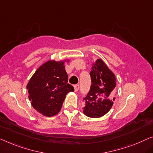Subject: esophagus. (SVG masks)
<instances>
[{
	"label": "esophagus",
	"instance_id": "obj_1",
	"mask_svg": "<svg viewBox=\"0 0 153 153\" xmlns=\"http://www.w3.org/2000/svg\"><path fill=\"white\" fill-rule=\"evenodd\" d=\"M74 89H75V91L76 92H77V91H78V88H79V85L78 84H76V85H74Z\"/></svg>",
	"mask_w": 153,
	"mask_h": 153
}]
</instances>
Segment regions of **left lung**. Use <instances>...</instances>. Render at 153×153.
<instances>
[{"label":"left lung","instance_id":"1","mask_svg":"<svg viewBox=\"0 0 153 153\" xmlns=\"http://www.w3.org/2000/svg\"><path fill=\"white\" fill-rule=\"evenodd\" d=\"M91 89L83 99V113L87 117L99 118L108 112L115 97L116 77L115 74L102 59L93 64L91 73Z\"/></svg>","mask_w":153,"mask_h":153}]
</instances>
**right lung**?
Segmentation results:
<instances>
[{
	"label": "right lung",
	"mask_w": 153,
	"mask_h": 153,
	"mask_svg": "<svg viewBox=\"0 0 153 153\" xmlns=\"http://www.w3.org/2000/svg\"><path fill=\"white\" fill-rule=\"evenodd\" d=\"M65 62H69V60L47 61L38 68L27 83L31 105L46 117L60 112L66 95L74 91L73 86L67 83Z\"/></svg>",
	"instance_id": "1"
}]
</instances>
